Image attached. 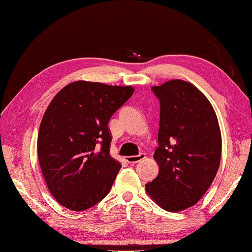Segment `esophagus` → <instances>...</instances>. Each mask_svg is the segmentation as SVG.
I'll use <instances>...</instances> for the list:
<instances>
[{"label": "esophagus", "instance_id": "esophagus-1", "mask_svg": "<svg viewBox=\"0 0 252 252\" xmlns=\"http://www.w3.org/2000/svg\"><path fill=\"white\" fill-rule=\"evenodd\" d=\"M144 157H145V154H143V153H141V154L136 155V156H128V157H126V161L128 163H137L140 160H142Z\"/></svg>", "mask_w": 252, "mask_h": 252}]
</instances>
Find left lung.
I'll use <instances>...</instances> for the list:
<instances>
[{
    "instance_id": "left-lung-1",
    "label": "left lung",
    "mask_w": 252,
    "mask_h": 252,
    "mask_svg": "<svg viewBox=\"0 0 252 252\" xmlns=\"http://www.w3.org/2000/svg\"><path fill=\"white\" fill-rule=\"evenodd\" d=\"M159 99V165L146 192L168 212H180L203 197L217 174L221 156V133L207 98L183 80L153 87Z\"/></svg>"
}]
</instances>
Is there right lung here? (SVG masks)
<instances>
[{
	"label": "right lung",
	"instance_id": "1",
	"mask_svg": "<svg viewBox=\"0 0 252 252\" xmlns=\"http://www.w3.org/2000/svg\"><path fill=\"white\" fill-rule=\"evenodd\" d=\"M132 94L131 87L77 81L48 106L38 131V160L61 205L85 211L109 193L122 165L110 156L108 124Z\"/></svg>",
	"mask_w": 252,
	"mask_h": 252
}]
</instances>
